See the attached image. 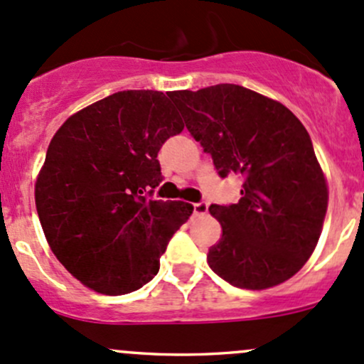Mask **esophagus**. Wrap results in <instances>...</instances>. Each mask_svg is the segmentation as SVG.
I'll use <instances>...</instances> for the list:
<instances>
[{"instance_id":"obj_1","label":"esophagus","mask_w":364,"mask_h":364,"mask_svg":"<svg viewBox=\"0 0 364 364\" xmlns=\"http://www.w3.org/2000/svg\"><path fill=\"white\" fill-rule=\"evenodd\" d=\"M194 213L196 215H206L208 213V203H194Z\"/></svg>"}]
</instances>
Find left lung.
I'll use <instances>...</instances> for the list:
<instances>
[{"label":"left lung","instance_id":"obj_1","mask_svg":"<svg viewBox=\"0 0 364 364\" xmlns=\"http://www.w3.org/2000/svg\"><path fill=\"white\" fill-rule=\"evenodd\" d=\"M170 99L218 175L243 177L240 201L208 208L222 225L206 255L210 269L245 290L290 279L314 252L328 208L326 178L304 124L240 85L181 90Z\"/></svg>","mask_w":364,"mask_h":364}]
</instances>
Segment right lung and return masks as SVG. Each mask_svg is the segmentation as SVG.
<instances>
[{"label":"right lung","mask_w":364,"mask_h":364,"mask_svg":"<svg viewBox=\"0 0 364 364\" xmlns=\"http://www.w3.org/2000/svg\"><path fill=\"white\" fill-rule=\"evenodd\" d=\"M183 130L163 92L112 93L65 119L34 186L53 255L77 281L124 295L158 274L168 241L194 206L149 194L163 181L158 152Z\"/></svg>","instance_id":"right-lung-1"}]
</instances>
